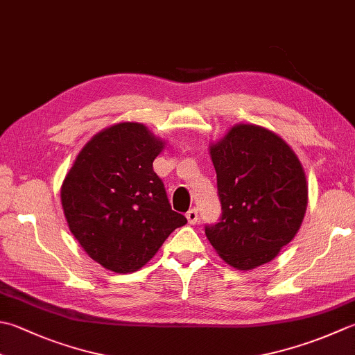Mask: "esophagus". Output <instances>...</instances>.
<instances>
[{"instance_id": "obj_1", "label": "esophagus", "mask_w": 355, "mask_h": 355, "mask_svg": "<svg viewBox=\"0 0 355 355\" xmlns=\"http://www.w3.org/2000/svg\"><path fill=\"white\" fill-rule=\"evenodd\" d=\"M186 218H187V221H189V225H196L197 223V221H198V212H197L196 207H193V209L187 211Z\"/></svg>"}]
</instances>
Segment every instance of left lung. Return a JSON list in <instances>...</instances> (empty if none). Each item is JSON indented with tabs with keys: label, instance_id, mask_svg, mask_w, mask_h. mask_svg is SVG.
<instances>
[{
	"label": "left lung",
	"instance_id": "1",
	"mask_svg": "<svg viewBox=\"0 0 355 355\" xmlns=\"http://www.w3.org/2000/svg\"><path fill=\"white\" fill-rule=\"evenodd\" d=\"M221 220L206 237L229 266L251 270L295 237L308 207L306 173L275 132L240 123L209 144Z\"/></svg>",
	"mask_w": 355,
	"mask_h": 355
}]
</instances>
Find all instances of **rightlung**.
Masks as SVG:
<instances>
[{
  "label": "right lung",
  "mask_w": 355,
  "mask_h": 355,
  "mask_svg": "<svg viewBox=\"0 0 355 355\" xmlns=\"http://www.w3.org/2000/svg\"><path fill=\"white\" fill-rule=\"evenodd\" d=\"M164 141L141 123L123 121L83 146L61 184L67 226L90 259L118 274L143 268L172 231V211L152 168Z\"/></svg>",
  "instance_id": "obj_1"
}]
</instances>
